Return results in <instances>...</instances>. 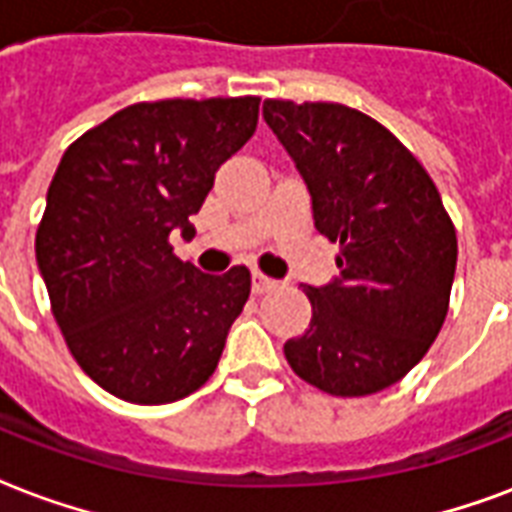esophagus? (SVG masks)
<instances>
[{
	"instance_id": "1",
	"label": "esophagus",
	"mask_w": 512,
	"mask_h": 512,
	"mask_svg": "<svg viewBox=\"0 0 512 512\" xmlns=\"http://www.w3.org/2000/svg\"><path fill=\"white\" fill-rule=\"evenodd\" d=\"M276 287H279L276 279H268L263 273H252V292H255V295H265V292L276 290Z\"/></svg>"
}]
</instances>
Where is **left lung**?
Instances as JSON below:
<instances>
[{"mask_svg":"<svg viewBox=\"0 0 512 512\" xmlns=\"http://www.w3.org/2000/svg\"><path fill=\"white\" fill-rule=\"evenodd\" d=\"M263 117L306 182L314 228L341 244L333 282L303 287L311 325L284 357L327 395L381 392L427 354L448 314L456 233L438 187L357 109L268 99Z\"/></svg>","mask_w":512,"mask_h":512,"instance_id":"1","label":"left lung"}]
</instances>
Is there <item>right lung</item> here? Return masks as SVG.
Returning <instances> with one entry per match:
<instances>
[{
  "instance_id": "right-lung-1",
  "label": "right lung",
  "mask_w": 512,
  "mask_h": 512,
  "mask_svg": "<svg viewBox=\"0 0 512 512\" xmlns=\"http://www.w3.org/2000/svg\"><path fill=\"white\" fill-rule=\"evenodd\" d=\"M260 99L134 104L64 152L37 230V265L77 365L109 395L163 405L209 381L249 298L174 257L214 174L252 139Z\"/></svg>"
}]
</instances>
